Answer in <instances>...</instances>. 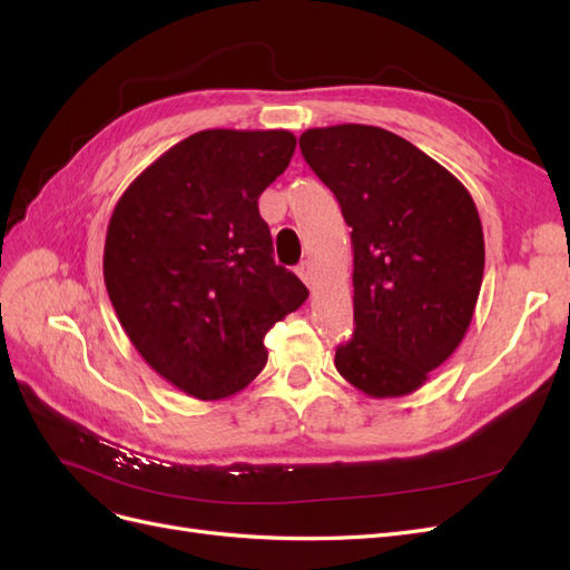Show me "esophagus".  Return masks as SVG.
<instances>
[{"instance_id": "34e87169", "label": "esophagus", "mask_w": 570, "mask_h": 570, "mask_svg": "<svg viewBox=\"0 0 570 570\" xmlns=\"http://www.w3.org/2000/svg\"><path fill=\"white\" fill-rule=\"evenodd\" d=\"M297 275H299V278H302L306 285H312V281H314V266L308 264V262H302V264L297 266Z\"/></svg>"}]
</instances>
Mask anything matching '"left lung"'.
<instances>
[{"label":"left lung","mask_w":570,"mask_h":570,"mask_svg":"<svg viewBox=\"0 0 570 570\" xmlns=\"http://www.w3.org/2000/svg\"><path fill=\"white\" fill-rule=\"evenodd\" d=\"M299 149L352 228L356 327L335 368L375 400L416 392L475 312L485 268L475 202L444 166L383 128H312Z\"/></svg>","instance_id":"1"}]
</instances>
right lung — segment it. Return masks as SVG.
<instances>
[{"label": "right lung", "instance_id": "add662e5", "mask_svg": "<svg viewBox=\"0 0 570 570\" xmlns=\"http://www.w3.org/2000/svg\"><path fill=\"white\" fill-rule=\"evenodd\" d=\"M295 145L289 130L195 132L114 206L105 283L116 316L147 364L202 402L245 390L266 366V333L308 297L275 266L258 216Z\"/></svg>", "mask_w": 570, "mask_h": 570}]
</instances>
